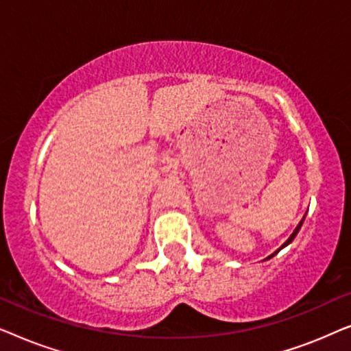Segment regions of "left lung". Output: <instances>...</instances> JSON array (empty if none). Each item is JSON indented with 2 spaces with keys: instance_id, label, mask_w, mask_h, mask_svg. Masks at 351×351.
<instances>
[{
  "instance_id": "1",
  "label": "left lung",
  "mask_w": 351,
  "mask_h": 351,
  "mask_svg": "<svg viewBox=\"0 0 351 351\" xmlns=\"http://www.w3.org/2000/svg\"><path fill=\"white\" fill-rule=\"evenodd\" d=\"M304 220H305V215H304V219H302V220H300V222H299V225H297V227H295V230H294V232H292V234H291V237H289V239H287V241H286L285 244H282V246H281L280 249H278V251H276V252H280L282 247H285V246H287V244H289V243H292V239H294V238H295V234H297V233H299V230H300V227H302V223H304ZM276 252H275V254H276ZM275 254H271V256H270V257H268V258H271L273 256H275Z\"/></svg>"
}]
</instances>
